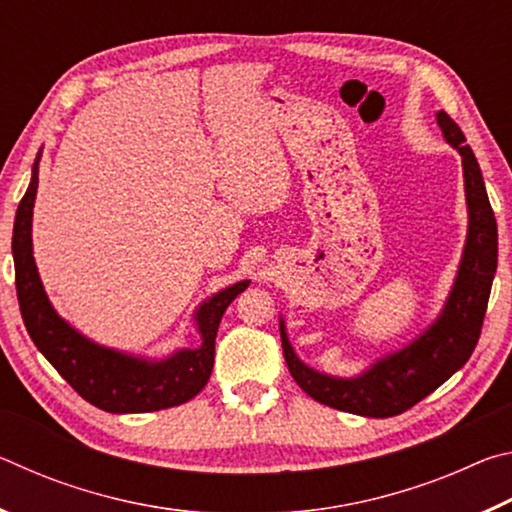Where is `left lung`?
I'll use <instances>...</instances> for the list:
<instances>
[{
	"label": "left lung",
	"instance_id": "left-lung-1",
	"mask_svg": "<svg viewBox=\"0 0 512 512\" xmlns=\"http://www.w3.org/2000/svg\"><path fill=\"white\" fill-rule=\"evenodd\" d=\"M445 142L461 153L467 237L452 289L436 320L411 343L384 354L352 377H336L307 366L287 336L280 316L282 350L296 384L316 402L363 418H391L424 400L461 370L479 341L492 280L497 273V221L481 167L461 128L445 110L436 112Z\"/></svg>",
	"mask_w": 512,
	"mask_h": 512
}]
</instances>
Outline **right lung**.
<instances>
[{
    "instance_id": "add662e5",
    "label": "right lung",
    "mask_w": 512,
    "mask_h": 512,
    "mask_svg": "<svg viewBox=\"0 0 512 512\" xmlns=\"http://www.w3.org/2000/svg\"><path fill=\"white\" fill-rule=\"evenodd\" d=\"M42 149L31 169V183L15 212L13 262L15 287L24 327L54 366L60 377L83 400L108 413H149L185 404L203 391L214 368V341L225 309L250 280L230 284L212 293L194 309V327L201 336L196 348H178L167 357H140L108 348L88 339L72 327L51 305L42 287L36 259H33V205L38 194V164Z\"/></svg>"
}]
</instances>
